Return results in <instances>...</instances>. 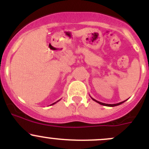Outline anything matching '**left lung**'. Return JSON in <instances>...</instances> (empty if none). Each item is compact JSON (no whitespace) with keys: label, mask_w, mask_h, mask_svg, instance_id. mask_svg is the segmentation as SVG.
<instances>
[{"label":"left lung","mask_w":149,"mask_h":149,"mask_svg":"<svg viewBox=\"0 0 149 149\" xmlns=\"http://www.w3.org/2000/svg\"><path fill=\"white\" fill-rule=\"evenodd\" d=\"M91 98L92 99V100H94V101H95L96 102H97V103L100 104H102V105H104V106H107V107H115V106H118V105H120V104H123V102H125L126 101V100H125V101L117 103V104H105V103L100 102H99V101H97V100H94V99H93L92 97H91Z\"/></svg>","instance_id":"8db88e82"}]
</instances>
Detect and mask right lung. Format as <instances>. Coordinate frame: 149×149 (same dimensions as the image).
Listing matches in <instances>:
<instances>
[{"instance_id":"right-lung-1","label":"right lung","mask_w":149,"mask_h":149,"mask_svg":"<svg viewBox=\"0 0 149 149\" xmlns=\"http://www.w3.org/2000/svg\"><path fill=\"white\" fill-rule=\"evenodd\" d=\"M60 100H58V101H57V102H54L53 104H50V105H53V104H55V103H57V102H59V101H60Z\"/></svg>"}]
</instances>
